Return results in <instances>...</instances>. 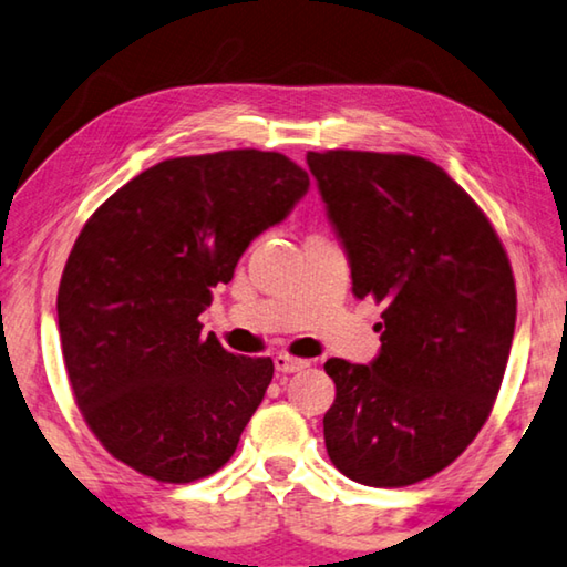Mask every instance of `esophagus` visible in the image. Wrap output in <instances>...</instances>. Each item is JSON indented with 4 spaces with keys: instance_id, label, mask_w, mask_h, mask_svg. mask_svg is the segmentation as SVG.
<instances>
[{
    "instance_id": "1",
    "label": "esophagus",
    "mask_w": 567,
    "mask_h": 567,
    "mask_svg": "<svg viewBox=\"0 0 567 567\" xmlns=\"http://www.w3.org/2000/svg\"><path fill=\"white\" fill-rule=\"evenodd\" d=\"M274 367H276V371H281V374H293V371H301L303 367H309V361L296 359L289 354H278L274 359Z\"/></svg>"
}]
</instances>
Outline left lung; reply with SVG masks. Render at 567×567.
Wrapping results in <instances>:
<instances>
[{
  "mask_svg": "<svg viewBox=\"0 0 567 567\" xmlns=\"http://www.w3.org/2000/svg\"><path fill=\"white\" fill-rule=\"evenodd\" d=\"M351 261L359 299L384 303L371 364L329 359L333 467L406 487L450 467L493 412L517 291L503 240L462 185L410 153L306 155Z\"/></svg>",
  "mask_w": 567,
  "mask_h": 567,
  "instance_id": "8db88e82",
  "label": "left lung"
}]
</instances>
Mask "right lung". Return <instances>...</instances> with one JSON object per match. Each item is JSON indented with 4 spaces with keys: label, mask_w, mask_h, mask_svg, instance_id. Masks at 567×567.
<instances>
[{
    "label": "right lung",
    "mask_w": 567,
    "mask_h": 567,
    "mask_svg": "<svg viewBox=\"0 0 567 567\" xmlns=\"http://www.w3.org/2000/svg\"><path fill=\"white\" fill-rule=\"evenodd\" d=\"M306 188L281 153L171 157L82 226L58 291L62 357L90 432L123 465L185 485L234 457L274 361L230 354L198 317Z\"/></svg>",
    "instance_id": "1"
}]
</instances>
